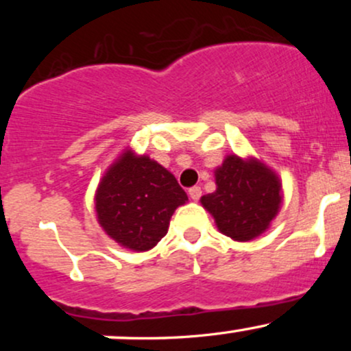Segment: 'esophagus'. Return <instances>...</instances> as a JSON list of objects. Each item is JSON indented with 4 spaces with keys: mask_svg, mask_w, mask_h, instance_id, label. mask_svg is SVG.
<instances>
[{
    "mask_svg": "<svg viewBox=\"0 0 351 351\" xmlns=\"http://www.w3.org/2000/svg\"><path fill=\"white\" fill-rule=\"evenodd\" d=\"M188 195L189 198H191L193 201H198L201 198V188L199 186H193L188 189Z\"/></svg>",
    "mask_w": 351,
    "mask_h": 351,
    "instance_id": "34e87169",
    "label": "esophagus"
}]
</instances>
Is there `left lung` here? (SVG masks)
Instances as JSON below:
<instances>
[{
  "label": "left lung",
  "mask_w": 351,
  "mask_h": 351,
  "mask_svg": "<svg viewBox=\"0 0 351 351\" xmlns=\"http://www.w3.org/2000/svg\"><path fill=\"white\" fill-rule=\"evenodd\" d=\"M216 191L204 195L201 204L211 213L216 226L234 241L261 236L279 213V176L259 160L228 155L216 168Z\"/></svg>",
  "instance_id": "8db88e82"
}]
</instances>
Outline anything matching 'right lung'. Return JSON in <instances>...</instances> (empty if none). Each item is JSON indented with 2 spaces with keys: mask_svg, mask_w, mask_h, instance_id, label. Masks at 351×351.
Masks as SVG:
<instances>
[{
  "mask_svg": "<svg viewBox=\"0 0 351 351\" xmlns=\"http://www.w3.org/2000/svg\"><path fill=\"white\" fill-rule=\"evenodd\" d=\"M186 193L167 168L125 150L106 171L95 193L99 224L130 251H148L168 232L175 209Z\"/></svg>",
  "mask_w": 351,
  "mask_h": 351,
  "instance_id": "obj_1",
  "label": "right lung"
}]
</instances>
